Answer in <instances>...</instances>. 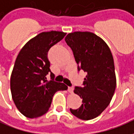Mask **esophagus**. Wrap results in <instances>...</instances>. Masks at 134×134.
<instances>
[{"instance_id": "esophagus-1", "label": "esophagus", "mask_w": 134, "mask_h": 134, "mask_svg": "<svg viewBox=\"0 0 134 134\" xmlns=\"http://www.w3.org/2000/svg\"><path fill=\"white\" fill-rule=\"evenodd\" d=\"M73 90H74V88H73V87H68V92H69L70 93H72Z\"/></svg>"}]
</instances>
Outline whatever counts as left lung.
<instances>
[{
	"instance_id": "1",
	"label": "left lung",
	"mask_w": 134,
	"mask_h": 134,
	"mask_svg": "<svg viewBox=\"0 0 134 134\" xmlns=\"http://www.w3.org/2000/svg\"><path fill=\"white\" fill-rule=\"evenodd\" d=\"M65 41L72 50L78 71L87 74L83 87L74 90L82 98V104L77 109L70 108V112L80 119L91 120L108 106L115 92L116 77L112 53L103 38L89 31L68 34Z\"/></svg>"
}]
</instances>
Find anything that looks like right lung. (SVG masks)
<instances>
[{"instance_id":"add662e5","label":"right lung","mask_w":134,"mask_h":134,"mask_svg":"<svg viewBox=\"0 0 134 134\" xmlns=\"http://www.w3.org/2000/svg\"><path fill=\"white\" fill-rule=\"evenodd\" d=\"M67 33L51 31L31 38L16 57L10 76L12 98L22 114L30 118H38L49 110L54 93L67 90L64 83L47 80L51 73L47 54L51 47L61 41Z\"/></svg>"}]
</instances>
